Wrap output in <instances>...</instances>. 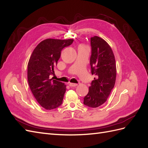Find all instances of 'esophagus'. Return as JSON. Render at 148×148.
<instances>
[{
    "mask_svg": "<svg viewBox=\"0 0 148 148\" xmlns=\"http://www.w3.org/2000/svg\"><path fill=\"white\" fill-rule=\"evenodd\" d=\"M68 85H69L70 86H77L78 85L77 84H73V83H69Z\"/></svg>",
    "mask_w": 148,
    "mask_h": 148,
    "instance_id": "esophagus-1",
    "label": "esophagus"
}]
</instances>
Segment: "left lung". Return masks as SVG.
Returning a JSON list of instances; mask_svg holds the SVG:
<instances>
[{"instance_id":"obj_1","label":"left lung","mask_w":148,"mask_h":148,"mask_svg":"<svg viewBox=\"0 0 148 148\" xmlns=\"http://www.w3.org/2000/svg\"><path fill=\"white\" fill-rule=\"evenodd\" d=\"M92 55L90 60L94 80L89 86L84 103L92 108L98 107L105 103L113 89L116 79L115 56L109 45L99 36L90 39Z\"/></svg>"}]
</instances>
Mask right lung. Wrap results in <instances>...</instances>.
Returning a JSON list of instances; mask_svg holds the SVG:
<instances>
[{"label":"right lung","instance_id":"right-lung-1","mask_svg":"<svg viewBox=\"0 0 148 148\" xmlns=\"http://www.w3.org/2000/svg\"><path fill=\"white\" fill-rule=\"evenodd\" d=\"M73 39H46L36 47L27 64V80L31 90L37 102L46 110L62 105L66 85L53 78L54 68L57 65L61 51L70 46Z\"/></svg>","mask_w":148,"mask_h":148}]
</instances>
